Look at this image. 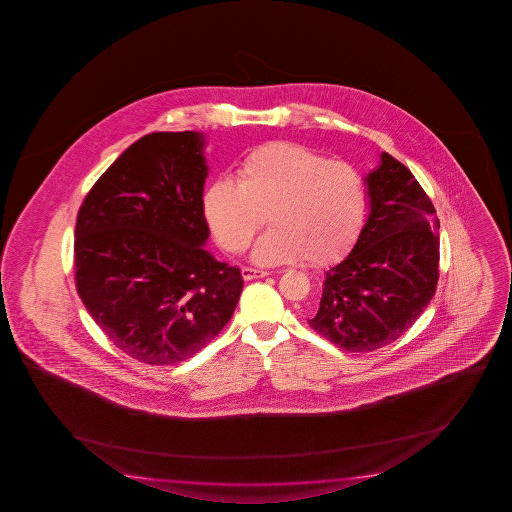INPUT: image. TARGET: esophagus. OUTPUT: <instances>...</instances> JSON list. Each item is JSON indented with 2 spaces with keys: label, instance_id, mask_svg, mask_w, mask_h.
I'll use <instances>...</instances> for the list:
<instances>
[{
  "label": "esophagus",
  "instance_id": "obj_1",
  "mask_svg": "<svg viewBox=\"0 0 512 512\" xmlns=\"http://www.w3.org/2000/svg\"><path fill=\"white\" fill-rule=\"evenodd\" d=\"M242 276L245 281H251V279L265 278L269 276L267 270L252 269V267H243Z\"/></svg>",
  "mask_w": 512,
  "mask_h": 512
}]
</instances>
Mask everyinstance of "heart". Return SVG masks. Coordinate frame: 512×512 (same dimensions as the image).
<instances>
[{
  "label": "heart",
  "instance_id": "b5f03b06",
  "mask_svg": "<svg viewBox=\"0 0 512 512\" xmlns=\"http://www.w3.org/2000/svg\"><path fill=\"white\" fill-rule=\"evenodd\" d=\"M365 206L364 177L353 163L290 141L252 150L236 184L217 181L204 195L206 222L227 252L245 251L267 217L272 227L252 252L261 265L340 260L362 231Z\"/></svg>",
  "mask_w": 512,
  "mask_h": 512
}]
</instances>
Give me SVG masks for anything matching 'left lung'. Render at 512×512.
I'll list each match as a JSON object with an SVG mask.
<instances>
[{"label": "left lung", "mask_w": 512, "mask_h": 512, "mask_svg": "<svg viewBox=\"0 0 512 512\" xmlns=\"http://www.w3.org/2000/svg\"><path fill=\"white\" fill-rule=\"evenodd\" d=\"M371 215L353 251L326 272L308 324L335 346L369 353L417 321L439 281V218L416 177L383 152L367 177Z\"/></svg>", "instance_id": "left-lung-1"}]
</instances>
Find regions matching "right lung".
Masks as SVG:
<instances>
[{
    "label": "right lung",
    "mask_w": 512,
    "mask_h": 512,
    "mask_svg": "<svg viewBox=\"0 0 512 512\" xmlns=\"http://www.w3.org/2000/svg\"><path fill=\"white\" fill-rule=\"evenodd\" d=\"M197 132H152L132 143L78 209L75 285L114 346L172 365L208 346L242 294L238 267L202 245L208 166Z\"/></svg>",
    "instance_id": "1"
}]
</instances>
